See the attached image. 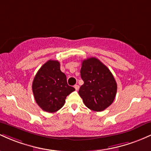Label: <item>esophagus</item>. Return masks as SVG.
<instances>
[{
    "label": "esophagus",
    "instance_id": "esophagus-1",
    "mask_svg": "<svg viewBox=\"0 0 151 151\" xmlns=\"http://www.w3.org/2000/svg\"><path fill=\"white\" fill-rule=\"evenodd\" d=\"M74 88H75L76 91H78L79 89V85H77V84H76V85H74Z\"/></svg>",
    "mask_w": 151,
    "mask_h": 151
}]
</instances>
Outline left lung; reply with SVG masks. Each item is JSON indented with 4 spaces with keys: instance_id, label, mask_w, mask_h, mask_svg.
Segmentation results:
<instances>
[{
    "instance_id": "1",
    "label": "left lung",
    "mask_w": 151,
    "mask_h": 151,
    "mask_svg": "<svg viewBox=\"0 0 151 151\" xmlns=\"http://www.w3.org/2000/svg\"><path fill=\"white\" fill-rule=\"evenodd\" d=\"M84 84L79 94L87 108L101 111L113 103L117 91V84L106 66L95 58L84 60L80 70Z\"/></svg>"
}]
</instances>
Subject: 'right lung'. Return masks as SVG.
<instances>
[{"label":"right lung","instance_id":"1","mask_svg":"<svg viewBox=\"0 0 151 151\" xmlns=\"http://www.w3.org/2000/svg\"><path fill=\"white\" fill-rule=\"evenodd\" d=\"M32 92L38 106L49 113L58 111L66 97L75 89L69 86L67 77L60 70L58 60H48L40 67L32 81Z\"/></svg>","mask_w":151,"mask_h":151}]
</instances>
